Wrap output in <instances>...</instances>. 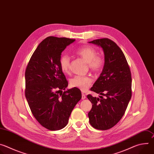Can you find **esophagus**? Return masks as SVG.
<instances>
[{"instance_id":"34e87169","label":"esophagus","mask_w":154,"mask_h":154,"mask_svg":"<svg viewBox=\"0 0 154 154\" xmlns=\"http://www.w3.org/2000/svg\"><path fill=\"white\" fill-rule=\"evenodd\" d=\"M86 95L85 94H83V93H82V99L83 100V99H86Z\"/></svg>"}]
</instances>
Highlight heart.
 Here are the masks:
<instances>
[{
  "label": "heart",
  "instance_id": "heart-1",
  "mask_svg": "<svg viewBox=\"0 0 154 154\" xmlns=\"http://www.w3.org/2000/svg\"><path fill=\"white\" fill-rule=\"evenodd\" d=\"M75 53L88 63L89 68L93 72H99L103 69L105 64L104 57L97 55V52L94 48L90 46L81 47L75 51ZM59 63L60 68L64 73L67 74L69 72L71 58L69 55H62L60 58ZM93 80L90 75H77L70 79V85L82 91H85L92 83Z\"/></svg>",
  "mask_w": 154,
  "mask_h": 154
}]
</instances>
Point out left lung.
<instances>
[{"instance_id": "8db88e82", "label": "left lung", "mask_w": 154, "mask_h": 154, "mask_svg": "<svg viewBox=\"0 0 154 154\" xmlns=\"http://www.w3.org/2000/svg\"><path fill=\"white\" fill-rule=\"evenodd\" d=\"M90 42L102 48L105 64L90 89L102 96L100 98L87 96L93 104L89 121L94 128L105 130L115 126L125 112L131 97V71L124 53L113 41L101 38Z\"/></svg>"}]
</instances>
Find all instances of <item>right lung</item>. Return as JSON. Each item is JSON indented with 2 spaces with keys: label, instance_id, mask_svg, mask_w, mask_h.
I'll return each mask as SVG.
<instances>
[{
  "label": "right lung",
  "instance_id": "obj_1",
  "mask_svg": "<svg viewBox=\"0 0 154 154\" xmlns=\"http://www.w3.org/2000/svg\"><path fill=\"white\" fill-rule=\"evenodd\" d=\"M75 39L49 36L41 41L27 66L25 96L32 115L45 128L58 130L68 123L75 105L82 98L73 88L62 92L68 82L61 71V52Z\"/></svg>",
  "mask_w": 154,
  "mask_h": 154
}]
</instances>
